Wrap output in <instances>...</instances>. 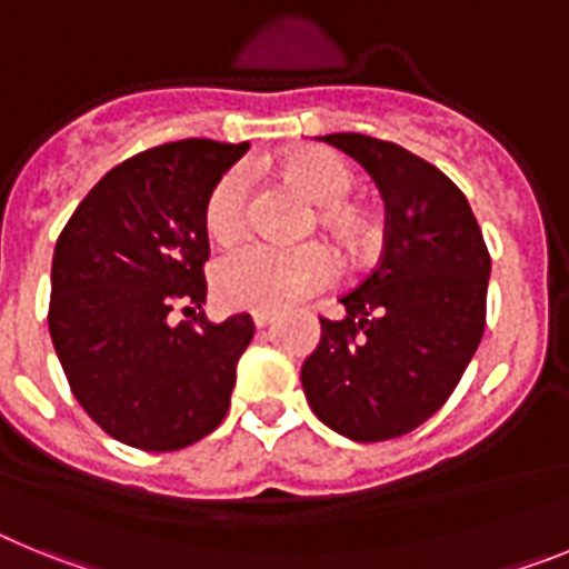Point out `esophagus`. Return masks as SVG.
Masks as SVG:
<instances>
[{"mask_svg": "<svg viewBox=\"0 0 569 569\" xmlns=\"http://www.w3.org/2000/svg\"><path fill=\"white\" fill-rule=\"evenodd\" d=\"M273 319H276V313H270V310H256V313H253V325H256V328H268V325Z\"/></svg>", "mask_w": 569, "mask_h": 569, "instance_id": "esophagus-1", "label": "esophagus"}]
</instances>
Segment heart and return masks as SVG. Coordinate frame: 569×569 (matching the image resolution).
<instances>
[{
  "mask_svg": "<svg viewBox=\"0 0 569 569\" xmlns=\"http://www.w3.org/2000/svg\"><path fill=\"white\" fill-rule=\"evenodd\" d=\"M281 176L290 184L321 204V224L350 250L370 244V222L356 204L345 202L353 190L350 164L325 148H301L279 162ZM250 179L241 168L228 170L210 190L204 222L213 239L230 241L248 222ZM339 261L321 241L308 244H270V241H241L228 250L213 268V288L222 305L239 310H281L308 299L333 281Z\"/></svg>",
  "mask_w": 569,
  "mask_h": 569,
  "instance_id": "obj_1",
  "label": "heart"
}]
</instances>
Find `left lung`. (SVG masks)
<instances>
[{"mask_svg": "<svg viewBox=\"0 0 569 569\" xmlns=\"http://www.w3.org/2000/svg\"><path fill=\"white\" fill-rule=\"evenodd\" d=\"M321 142L373 176L387 228L373 273L339 299L345 316L321 319L301 387L336 433L396 439L425 425L470 365L485 333L490 253L465 193L439 168L373 136Z\"/></svg>", "mask_w": 569, "mask_h": 569, "instance_id": "8db88e82", "label": "left lung"}]
</instances>
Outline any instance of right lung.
Masks as SVG:
<instances>
[{"mask_svg":"<svg viewBox=\"0 0 569 569\" xmlns=\"http://www.w3.org/2000/svg\"><path fill=\"white\" fill-rule=\"evenodd\" d=\"M250 144L144 150L82 199L53 250L48 328L84 413L122 445L170 453L222 425L253 321L204 316L208 208ZM186 305L188 322L172 308Z\"/></svg>","mask_w":569,"mask_h":569,"instance_id":"right-lung-1","label":"right lung"}]
</instances>
